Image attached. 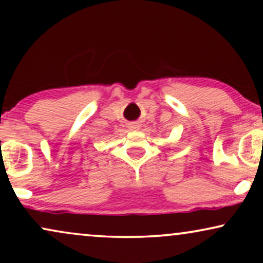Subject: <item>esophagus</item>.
<instances>
[{
	"label": "esophagus",
	"instance_id": "1",
	"mask_svg": "<svg viewBox=\"0 0 263 263\" xmlns=\"http://www.w3.org/2000/svg\"><path fill=\"white\" fill-rule=\"evenodd\" d=\"M129 129H130V130H139L140 123L139 122H133V123L129 124Z\"/></svg>",
	"mask_w": 263,
	"mask_h": 263
}]
</instances>
